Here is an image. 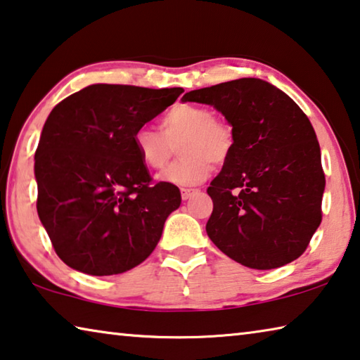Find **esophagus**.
I'll return each mask as SVG.
<instances>
[{
  "label": "esophagus",
  "mask_w": 360,
  "mask_h": 360,
  "mask_svg": "<svg viewBox=\"0 0 360 360\" xmlns=\"http://www.w3.org/2000/svg\"><path fill=\"white\" fill-rule=\"evenodd\" d=\"M198 191L197 189H181V195H182V200H189L192 195H195Z\"/></svg>",
  "instance_id": "1"
}]
</instances>
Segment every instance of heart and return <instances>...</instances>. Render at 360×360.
I'll use <instances>...</instances> for the list:
<instances>
[{
  "instance_id": "heart-1",
  "label": "heart",
  "mask_w": 360,
  "mask_h": 360,
  "mask_svg": "<svg viewBox=\"0 0 360 360\" xmlns=\"http://www.w3.org/2000/svg\"><path fill=\"white\" fill-rule=\"evenodd\" d=\"M160 131L141 127L134 131V147L147 167L163 168L178 147L179 158L158 176L174 186H197L208 178L213 163L231 158L236 134L227 120L214 115L213 108L197 104H179L160 122Z\"/></svg>"
}]
</instances>
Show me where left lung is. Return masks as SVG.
I'll use <instances>...</instances> for the list:
<instances>
[{
  "instance_id": "1",
  "label": "left lung",
  "mask_w": 360,
  "mask_h": 360,
  "mask_svg": "<svg viewBox=\"0 0 360 360\" xmlns=\"http://www.w3.org/2000/svg\"><path fill=\"white\" fill-rule=\"evenodd\" d=\"M236 134L231 158L207 189V233L231 259L276 269L300 258L322 221L325 174L314 128L298 104L259 78L189 91Z\"/></svg>"
}]
</instances>
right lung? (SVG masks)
Masks as SVG:
<instances>
[{
	"label": "right lung",
	"instance_id": "add662e5",
	"mask_svg": "<svg viewBox=\"0 0 360 360\" xmlns=\"http://www.w3.org/2000/svg\"><path fill=\"white\" fill-rule=\"evenodd\" d=\"M182 93L91 84L49 113L35 152L37 210L54 252L72 269L113 276L155 250L181 192L152 179L133 138Z\"/></svg>",
	"mask_w": 360,
	"mask_h": 360
}]
</instances>
